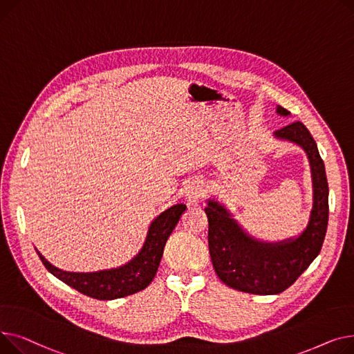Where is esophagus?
Returning a JSON list of instances; mask_svg holds the SVG:
<instances>
[{"instance_id": "obj_1", "label": "esophagus", "mask_w": 354, "mask_h": 354, "mask_svg": "<svg viewBox=\"0 0 354 354\" xmlns=\"http://www.w3.org/2000/svg\"><path fill=\"white\" fill-rule=\"evenodd\" d=\"M203 194H204V187L198 180H193L185 185L184 196H185V200L189 201V204L192 205L198 204L203 198Z\"/></svg>"}]
</instances>
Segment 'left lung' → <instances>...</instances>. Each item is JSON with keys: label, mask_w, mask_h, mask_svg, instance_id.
<instances>
[{"label": "left lung", "mask_w": 354, "mask_h": 354, "mask_svg": "<svg viewBox=\"0 0 354 354\" xmlns=\"http://www.w3.org/2000/svg\"><path fill=\"white\" fill-rule=\"evenodd\" d=\"M276 113L290 111L277 106ZM274 138L297 144L308 158L313 183V207L304 230L281 241H263L248 234L233 214L214 198L204 209L209 218V248L218 279L239 292L279 295L311 264L324 241L328 221V184L317 144L300 121L277 130Z\"/></svg>", "instance_id": "obj_1"}]
</instances>
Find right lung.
Returning a JSON list of instances; mask_svg holds the SVG:
<instances>
[{
    "instance_id": "obj_1",
    "label": "right lung",
    "mask_w": 354,
    "mask_h": 354,
    "mask_svg": "<svg viewBox=\"0 0 354 354\" xmlns=\"http://www.w3.org/2000/svg\"><path fill=\"white\" fill-rule=\"evenodd\" d=\"M185 209V204H174L157 216L149 227L147 237L138 254L129 263L115 268L100 270L93 273L64 272L46 260L38 250L37 254L53 276L82 295L97 300L126 297L140 292L153 281L162 257L165 241L173 233Z\"/></svg>"
}]
</instances>
